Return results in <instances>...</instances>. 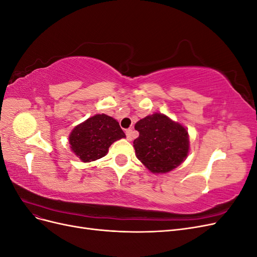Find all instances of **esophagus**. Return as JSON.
I'll return each mask as SVG.
<instances>
[{
	"label": "esophagus",
	"instance_id": "esophagus-1",
	"mask_svg": "<svg viewBox=\"0 0 257 257\" xmlns=\"http://www.w3.org/2000/svg\"><path fill=\"white\" fill-rule=\"evenodd\" d=\"M125 134H126L127 141H132V139H133V130H131V128L126 130L125 131Z\"/></svg>",
	"mask_w": 257,
	"mask_h": 257
}]
</instances>
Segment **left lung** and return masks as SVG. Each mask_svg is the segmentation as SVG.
I'll return each instance as SVG.
<instances>
[{
	"mask_svg": "<svg viewBox=\"0 0 257 257\" xmlns=\"http://www.w3.org/2000/svg\"><path fill=\"white\" fill-rule=\"evenodd\" d=\"M135 130L139 132L133 143L136 157L151 173H168L188 157V131L165 114L147 115L135 124Z\"/></svg>",
	"mask_w": 257,
	"mask_h": 257,
	"instance_id": "8db88e82",
	"label": "left lung"
}]
</instances>
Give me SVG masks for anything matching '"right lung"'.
I'll list each match as a JSON object with an SVG mask.
<instances>
[{
    "instance_id": "1",
    "label": "right lung",
    "mask_w": 257,
    "mask_h": 257,
    "mask_svg": "<svg viewBox=\"0 0 257 257\" xmlns=\"http://www.w3.org/2000/svg\"><path fill=\"white\" fill-rule=\"evenodd\" d=\"M125 134L119 122L107 114H95L77 125L69 134L72 151L88 163L105 157L109 147Z\"/></svg>"
}]
</instances>
